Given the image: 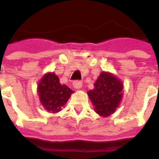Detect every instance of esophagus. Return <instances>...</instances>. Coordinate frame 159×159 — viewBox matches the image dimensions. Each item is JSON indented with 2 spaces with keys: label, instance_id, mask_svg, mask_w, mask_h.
<instances>
[{
  "label": "esophagus",
  "instance_id": "esophagus-1",
  "mask_svg": "<svg viewBox=\"0 0 159 159\" xmlns=\"http://www.w3.org/2000/svg\"><path fill=\"white\" fill-rule=\"evenodd\" d=\"M73 87L76 89H80L82 88V83L79 82V81H76L73 83Z\"/></svg>",
  "mask_w": 159,
  "mask_h": 159
}]
</instances>
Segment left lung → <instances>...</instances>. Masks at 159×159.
Returning <instances> with one entry per match:
<instances>
[{
    "instance_id": "1",
    "label": "left lung",
    "mask_w": 159,
    "mask_h": 159,
    "mask_svg": "<svg viewBox=\"0 0 159 159\" xmlns=\"http://www.w3.org/2000/svg\"><path fill=\"white\" fill-rule=\"evenodd\" d=\"M93 89L88 92L94 111L100 117L113 114L119 107L123 98V84L112 73L102 71L93 84Z\"/></svg>"
}]
</instances>
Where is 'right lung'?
<instances>
[{"label":"right lung","instance_id":"add662e5","mask_svg":"<svg viewBox=\"0 0 159 159\" xmlns=\"http://www.w3.org/2000/svg\"><path fill=\"white\" fill-rule=\"evenodd\" d=\"M73 91L61 84L54 72L46 73L37 85V93L40 102L44 109L50 113H56L62 110Z\"/></svg>","mask_w":159,"mask_h":159}]
</instances>
